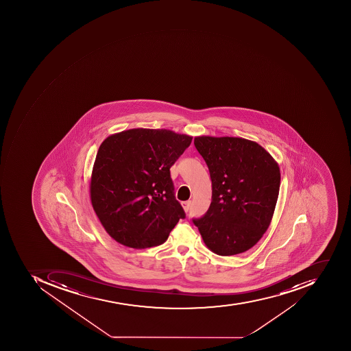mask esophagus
I'll use <instances>...</instances> for the list:
<instances>
[{
	"label": "esophagus",
	"mask_w": 351,
	"mask_h": 351,
	"mask_svg": "<svg viewBox=\"0 0 351 351\" xmlns=\"http://www.w3.org/2000/svg\"><path fill=\"white\" fill-rule=\"evenodd\" d=\"M182 207H184V212H188L190 209V206H191V201L182 202Z\"/></svg>",
	"instance_id": "34e87169"
}]
</instances>
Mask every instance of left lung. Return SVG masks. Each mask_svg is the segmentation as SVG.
<instances>
[{
    "instance_id": "8db88e82",
    "label": "left lung",
    "mask_w": 351,
    "mask_h": 351,
    "mask_svg": "<svg viewBox=\"0 0 351 351\" xmlns=\"http://www.w3.org/2000/svg\"><path fill=\"white\" fill-rule=\"evenodd\" d=\"M208 167L212 203L193 219L209 250L234 256L252 248L269 229L278 199L280 169L269 152L241 137H194Z\"/></svg>"
}]
</instances>
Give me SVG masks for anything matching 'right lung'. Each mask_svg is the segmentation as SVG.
Listing matches in <instances>:
<instances>
[{
    "label": "right lung",
    "mask_w": 351,
    "mask_h": 351,
    "mask_svg": "<svg viewBox=\"0 0 351 351\" xmlns=\"http://www.w3.org/2000/svg\"><path fill=\"white\" fill-rule=\"evenodd\" d=\"M192 136L167 129H130L110 135L97 150L90 199L105 231L134 249L159 246L184 212L169 169Z\"/></svg>",
    "instance_id": "1"
}]
</instances>
